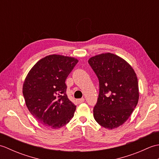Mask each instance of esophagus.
<instances>
[{"instance_id": "34e87169", "label": "esophagus", "mask_w": 159, "mask_h": 159, "mask_svg": "<svg viewBox=\"0 0 159 159\" xmlns=\"http://www.w3.org/2000/svg\"><path fill=\"white\" fill-rule=\"evenodd\" d=\"M84 101H85V99L84 98H80V99H77L76 100V102L77 104H81V103L84 102Z\"/></svg>"}]
</instances>
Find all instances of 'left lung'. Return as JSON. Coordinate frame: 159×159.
<instances>
[{
	"label": "left lung",
	"mask_w": 159,
	"mask_h": 159,
	"mask_svg": "<svg viewBox=\"0 0 159 159\" xmlns=\"http://www.w3.org/2000/svg\"><path fill=\"white\" fill-rule=\"evenodd\" d=\"M88 63L99 80L94 119L105 128L119 127L130 116L139 100L136 74L126 61L111 53L93 57Z\"/></svg>",
	"instance_id": "1"
}]
</instances>
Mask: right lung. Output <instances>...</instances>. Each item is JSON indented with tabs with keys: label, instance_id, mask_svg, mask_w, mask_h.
Instances as JSON below:
<instances>
[{
	"label": "right lung",
	"instance_id": "obj_1",
	"mask_svg": "<svg viewBox=\"0 0 159 159\" xmlns=\"http://www.w3.org/2000/svg\"><path fill=\"white\" fill-rule=\"evenodd\" d=\"M77 63L73 57L49 55L39 60L26 76L22 88L26 105L44 126L57 129L73 117L76 107L67 98L65 82Z\"/></svg>",
	"mask_w": 159,
	"mask_h": 159
}]
</instances>
